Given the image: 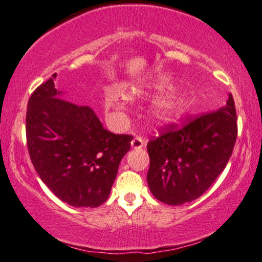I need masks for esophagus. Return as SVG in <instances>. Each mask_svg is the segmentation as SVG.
I'll list each match as a JSON object with an SVG mask.
<instances>
[{
  "instance_id": "1",
  "label": "esophagus",
  "mask_w": 262,
  "mask_h": 262,
  "mask_svg": "<svg viewBox=\"0 0 262 262\" xmlns=\"http://www.w3.org/2000/svg\"><path fill=\"white\" fill-rule=\"evenodd\" d=\"M144 145H145V142L140 137L134 138L133 140H132V148H134V149H140L144 147Z\"/></svg>"
}]
</instances>
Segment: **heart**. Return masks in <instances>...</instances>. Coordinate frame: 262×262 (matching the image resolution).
<instances>
[{
	"instance_id": "obj_1",
	"label": "heart",
	"mask_w": 262,
	"mask_h": 262,
	"mask_svg": "<svg viewBox=\"0 0 262 262\" xmlns=\"http://www.w3.org/2000/svg\"><path fill=\"white\" fill-rule=\"evenodd\" d=\"M149 90L156 95H163V93L169 92L171 87L163 85V83H156L149 87ZM105 104L111 110L121 111L124 109L125 104H127V97L121 90L110 89L106 93ZM190 106V100L186 96L180 95V93H172V95L163 97L153 104L149 110V118L153 123L157 124L172 123L180 117H182L183 115H186L189 111Z\"/></svg>"
}]
</instances>
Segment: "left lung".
I'll return each mask as SVG.
<instances>
[{
	"label": "left lung",
	"instance_id": "8db88e82",
	"mask_svg": "<svg viewBox=\"0 0 262 262\" xmlns=\"http://www.w3.org/2000/svg\"><path fill=\"white\" fill-rule=\"evenodd\" d=\"M237 138L231 93L226 104L182 129L171 124L147 144L148 188L164 204L180 206L198 199L225 169Z\"/></svg>",
	"mask_w": 262,
	"mask_h": 262
}]
</instances>
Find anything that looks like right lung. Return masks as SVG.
<instances>
[{
    "instance_id": "right-lung-1",
    "label": "right lung",
    "mask_w": 262,
    "mask_h": 262,
    "mask_svg": "<svg viewBox=\"0 0 262 262\" xmlns=\"http://www.w3.org/2000/svg\"><path fill=\"white\" fill-rule=\"evenodd\" d=\"M56 76L41 83L27 104L31 162L60 200L73 207H98L109 198L133 137L110 133L90 106L64 100Z\"/></svg>"
}]
</instances>
